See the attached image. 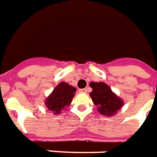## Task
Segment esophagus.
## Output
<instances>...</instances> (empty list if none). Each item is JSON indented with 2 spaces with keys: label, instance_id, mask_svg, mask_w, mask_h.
<instances>
[{
  "label": "esophagus",
  "instance_id": "34e87169",
  "mask_svg": "<svg viewBox=\"0 0 157 157\" xmlns=\"http://www.w3.org/2000/svg\"><path fill=\"white\" fill-rule=\"evenodd\" d=\"M78 91H79L80 93H87V90H86V89H80Z\"/></svg>",
  "mask_w": 157,
  "mask_h": 157
}]
</instances>
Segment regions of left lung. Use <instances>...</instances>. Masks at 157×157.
I'll return each instance as SVG.
<instances>
[{
  "label": "left lung",
  "instance_id": "1",
  "mask_svg": "<svg viewBox=\"0 0 157 157\" xmlns=\"http://www.w3.org/2000/svg\"><path fill=\"white\" fill-rule=\"evenodd\" d=\"M90 87L92 88L90 96L94 105L97 106V111L102 115L114 116L124 105L123 100L104 82H90Z\"/></svg>",
  "mask_w": 157,
  "mask_h": 157
}]
</instances>
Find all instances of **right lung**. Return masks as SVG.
<instances>
[{"mask_svg": "<svg viewBox=\"0 0 157 157\" xmlns=\"http://www.w3.org/2000/svg\"><path fill=\"white\" fill-rule=\"evenodd\" d=\"M75 92V87L65 82L59 83L45 100L46 108L55 115L61 114V112L71 104Z\"/></svg>", "mask_w": 157, "mask_h": 157, "instance_id": "1", "label": "right lung"}]
</instances>
